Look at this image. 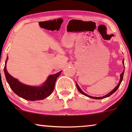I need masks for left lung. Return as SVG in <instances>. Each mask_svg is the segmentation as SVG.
I'll use <instances>...</instances> for the list:
<instances>
[{"mask_svg":"<svg viewBox=\"0 0 132 132\" xmlns=\"http://www.w3.org/2000/svg\"><path fill=\"white\" fill-rule=\"evenodd\" d=\"M122 64H123V65H124V60L122 61ZM124 73V70H123V71H122V73L121 74V75H120V82H119V83H118V85H117V86H116V87H115V88H114V89H113L112 90V91L110 92V93H109V94H108L107 95H104V96H103V97H92V96H90V95H87V94H85V93H84V92H83V91H82V89H80V87H79V85H78L77 84V83H76V86H77V89L79 90V91L80 92V93L81 94H82L83 95H85V96H86V97H89V98H94V99H102V98H106V97H109L110 95H111L112 94L114 93L116 91L117 89H118V87H119V86H120V85L121 83V82H122V79H123Z\"/></svg>","mask_w":132,"mask_h":132,"instance_id":"8db88e82","label":"left lung"}]
</instances>
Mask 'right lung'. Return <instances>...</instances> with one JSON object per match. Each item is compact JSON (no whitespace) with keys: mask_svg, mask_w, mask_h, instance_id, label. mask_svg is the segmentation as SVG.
<instances>
[{"mask_svg":"<svg viewBox=\"0 0 132 132\" xmlns=\"http://www.w3.org/2000/svg\"><path fill=\"white\" fill-rule=\"evenodd\" d=\"M8 58V57H7L4 67L5 75L10 88L18 96L26 100L36 101L43 100L51 94L55 88L56 79L59 76L62 71L55 75H50L42 86H35L27 85L21 84L17 79L14 78L7 71L6 64Z\"/></svg>","mask_w":132,"mask_h":132,"instance_id":"1","label":"right lung"}]
</instances>
